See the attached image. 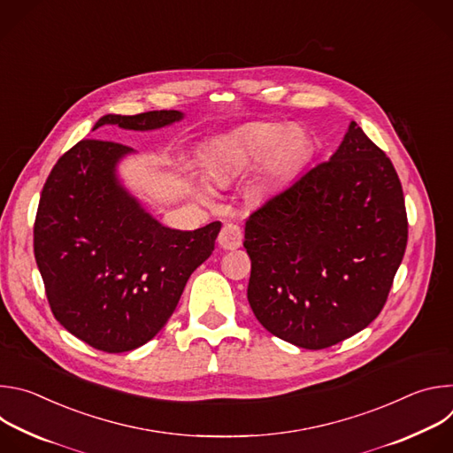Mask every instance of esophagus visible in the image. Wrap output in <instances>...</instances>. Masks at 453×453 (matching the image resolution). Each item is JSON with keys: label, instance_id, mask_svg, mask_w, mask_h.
Segmentation results:
<instances>
[{"label": "esophagus", "instance_id": "obj_1", "mask_svg": "<svg viewBox=\"0 0 453 453\" xmlns=\"http://www.w3.org/2000/svg\"><path fill=\"white\" fill-rule=\"evenodd\" d=\"M219 245L224 250H234L242 245V229L236 224H226L219 234Z\"/></svg>", "mask_w": 453, "mask_h": 453}]
</instances>
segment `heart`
Masks as SVG:
<instances>
[{
	"instance_id": "1",
	"label": "heart",
	"mask_w": 453,
	"mask_h": 453,
	"mask_svg": "<svg viewBox=\"0 0 453 453\" xmlns=\"http://www.w3.org/2000/svg\"><path fill=\"white\" fill-rule=\"evenodd\" d=\"M311 156V140L297 125L256 121L217 142L204 157L208 177L227 184L260 161L257 188L276 189L292 180Z\"/></svg>"
}]
</instances>
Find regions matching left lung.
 Returning a JSON list of instances; mask_svg holds the SVG:
<instances>
[{"mask_svg": "<svg viewBox=\"0 0 453 453\" xmlns=\"http://www.w3.org/2000/svg\"><path fill=\"white\" fill-rule=\"evenodd\" d=\"M402 182L351 121L330 157L245 222L247 299L262 326L325 349L378 317L407 247Z\"/></svg>", "mask_w": 453, "mask_h": 453, "instance_id": "left-lung-1", "label": "left lung"}]
</instances>
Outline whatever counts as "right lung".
I'll use <instances>...</instances> for the list:
<instances>
[{
  "instance_id": "obj_1",
  "label": "right lung",
  "mask_w": 453,
  "mask_h": 453,
  "mask_svg": "<svg viewBox=\"0 0 453 453\" xmlns=\"http://www.w3.org/2000/svg\"><path fill=\"white\" fill-rule=\"evenodd\" d=\"M182 116L105 114L93 131L104 125L154 131ZM133 152L116 142H79L51 168L34 224L35 262L55 319L105 353L136 349L157 335L222 227L211 222L179 231L159 224L116 175L118 163Z\"/></svg>"
}]
</instances>
